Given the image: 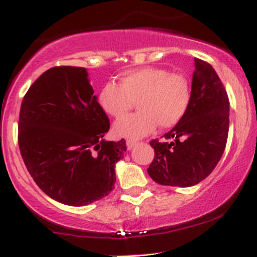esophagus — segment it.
I'll list each match as a JSON object with an SVG mask.
<instances>
[{"label": "esophagus", "instance_id": "obj_1", "mask_svg": "<svg viewBox=\"0 0 257 257\" xmlns=\"http://www.w3.org/2000/svg\"><path fill=\"white\" fill-rule=\"evenodd\" d=\"M138 144H139V141H137V140H132V139L126 140V147H128V150H132L133 147L137 146Z\"/></svg>", "mask_w": 257, "mask_h": 257}]
</instances>
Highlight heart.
<instances>
[{
  "label": "heart",
  "instance_id": "heart-1",
  "mask_svg": "<svg viewBox=\"0 0 257 257\" xmlns=\"http://www.w3.org/2000/svg\"><path fill=\"white\" fill-rule=\"evenodd\" d=\"M137 101L138 114L119 120L117 134L141 138L156 126L169 129L179 124L191 104V83L182 72L146 66L126 70L119 76V84L105 82L100 88L98 101L108 116L120 119Z\"/></svg>",
  "mask_w": 257,
  "mask_h": 257
}]
</instances>
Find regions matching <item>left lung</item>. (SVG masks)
Masks as SVG:
<instances>
[{"label": "left lung", "instance_id": "1", "mask_svg": "<svg viewBox=\"0 0 257 257\" xmlns=\"http://www.w3.org/2000/svg\"><path fill=\"white\" fill-rule=\"evenodd\" d=\"M191 104L179 124L150 145L155 157L147 173L166 186L190 187L204 180L219 163L229 125L227 91L210 64L194 58Z\"/></svg>", "mask_w": 257, "mask_h": 257}]
</instances>
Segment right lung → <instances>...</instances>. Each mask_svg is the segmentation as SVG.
<instances>
[{"instance_id": "right-lung-1", "label": "right lung", "mask_w": 257, "mask_h": 257, "mask_svg": "<svg viewBox=\"0 0 257 257\" xmlns=\"http://www.w3.org/2000/svg\"><path fill=\"white\" fill-rule=\"evenodd\" d=\"M84 67L55 66L23 99L18 144L38 187L63 204L82 206L114 187V164L125 140L105 141L110 119L100 107Z\"/></svg>"}]
</instances>
